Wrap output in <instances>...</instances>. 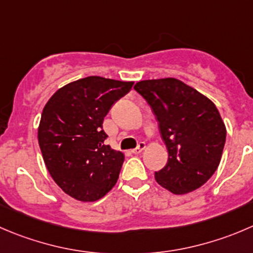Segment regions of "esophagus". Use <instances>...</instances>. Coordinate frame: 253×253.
<instances>
[{
  "mask_svg": "<svg viewBox=\"0 0 253 253\" xmlns=\"http://www.w3.org/2000/svg\"><path fill=\"white\" fill-rule=\"evenodd\" d=\"M144 148H146V143H144V142H139L138 146H137L134 149H132L131 152H132V153H133V154H138V153H141V152L143 151Z\"/></svg>",
  "mask_w": 253,
  "mask_h": 253,
  "instance_id": "obj_1",
  "label": "esophagus"
}]
</instances>
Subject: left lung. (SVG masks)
<instances>
[{
    "instance_id": "obj_1",
    "label": "left lung",
    "mask_w": 253,
    "mask_h": 253,
    "mask_svg": "<svg viewBox=\"0 0 253 253\" xmlns=\"http://www.w3.org/2000/svg\"><path fill=\"white\" fill-rule=\"evenodd\" d=\"M134 90L147 100L168 149L157 183L175 195L204 185L221 161L226 127L214 102L175 78L142 80Z\"/></svg>"
}]
</instances>
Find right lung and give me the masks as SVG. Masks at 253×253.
Returning a JSON list of instances; mask_svg holds the SVG:
<instances>
[{"label": "right lung", "mask_w": 253, "mask_h": 253, "mask_svg": "<svg viewBox=\"0 0 253 253\" xmlns=\"http://www.w3.org/2000/svg\"><path fill=\"white\" fill-rule=\"evenodd\" d=\"M133 82L102 77L75 80L56 90L42 112L38 142L49 174L79 202H96L116 184L122 152L105 144L102 122Z\"/></svg>", "instance_id": "obj_1"}]
</instances>
